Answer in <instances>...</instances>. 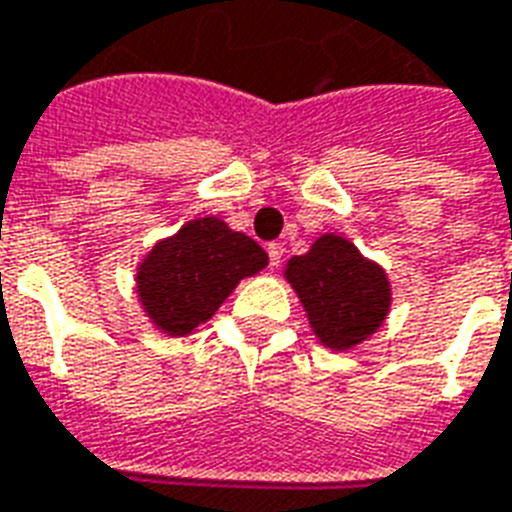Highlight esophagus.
I'll list each match as a JSON object with an SVG mask.
<instances>
[{
    "instance_id": "obj_1",
    "label": "esophagus",
    "mask_w": 512,
    "mask_h": 512,
    "mask_svg": "<svg viewBox=\"0 0 512 512\" xmlns=\"http://www.w3.org/2000/svg\"><path fill=\"white\" fill-rule=\"evenodd\" d=\"M282 257H284L282 244H268V260H271V268H279Z\"/></svg>"
}]
</instances>
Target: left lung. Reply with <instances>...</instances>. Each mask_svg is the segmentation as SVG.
Returning <instances> with one entry per match:
<instances>
[{
	"instance_id": "left-lung-1",
	"label": "left lung",
	"mask_w": 512,
	"mask_h": 512,
	"mask_svg": "<svg viewBox=\"0 0 512 512\" xmlns=\"http://www.w3.org/2000/svg\"><path fill=\"white\" fill-rule=\"evenodd\" d=\"M308 317L311 333L330 351H349L368 341L392 311V282L346 236L322 233L306 255L284 265Z\"/></svg>"
}]
</instances>
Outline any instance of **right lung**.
<instances>
[{
    "instance_id": "right-lung-1",
    "label": "right lung",
    "mask_w": 512,
    "mask_h": 512,
    "mask_svg": "<svg viewBox=\"0 0 512 512\" xmlns=\"http://www.w3.org/2000/svg\"><path fill=\"white\" fill-rule=\"evenodd\" d=\"M268 265L260 244L206 214L155 241L136 265L134 290L144 317L163 335L185 338L214 317L241 279Z\"/></svg>"
}]
</instances>
